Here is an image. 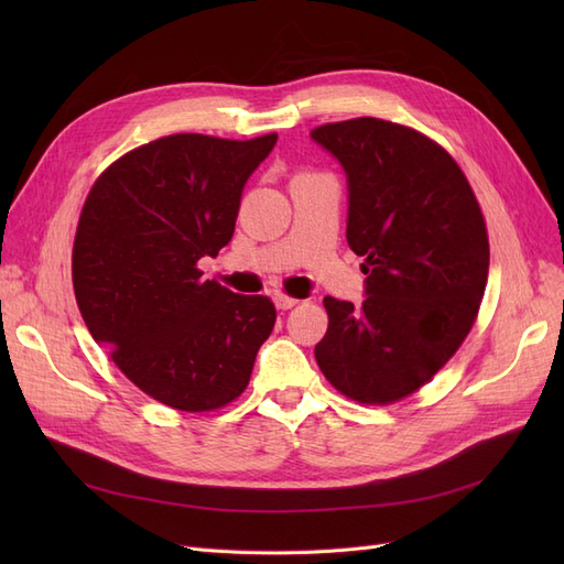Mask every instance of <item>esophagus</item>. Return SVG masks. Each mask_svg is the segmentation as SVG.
<instances>
[{"label":"esophagus","mask_w":564,"mask_h":564,"mask_svg":"<svg viewBox=\"0 0 564 564\" xmlns=\"http://www.w3.org/2000/svg\"><path fill=\"white\" fill-rule=\"evenodd\" d=\"M275 305L280 311H289V308H294V305H299V299H292L286 294H275Z\"/></svg>","instance_id":"esophagus-1"}]
</instances>
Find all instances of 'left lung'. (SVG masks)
<instances>
[{
    "instance_id": "left-lung-1",
    "label": "left lung",
    "mask_w": 564,
    "mask_h": 564,
    "mask_svg": "<svg viewBox=\"0 0 564 564\" xmlns=\"http://www.w3.org/2000/svg\"><path fill=\"white\" fill-rule=\"evenodd\" d=\"M311 135L346 169V237L367 275L362 305L324 296L315 360L346 398L392 404L473 329L489 272L485 216L456 160L412 127L355 117Z\"/></svg>"
}]
</instances>
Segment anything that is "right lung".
<instances>
[{
    "label": "right lung",
    "instance_id": "right-lung-1",
    "mask_svg": "<svg viewBox=\"0 0 564 564\" xmlns=\"http://www.w3.org/2000/svg\"><path fill=\"white\" fill-rule=\"evenodd\" d=\"M278 141L174 133L96 178L73 245V286L94 340L145 395L178 412L237 400L275 327V303L202 280L235 232L245 183Z\"/></svg>",
    "mask_w": 564,
    "mask_h": 564
}]
</instances>
